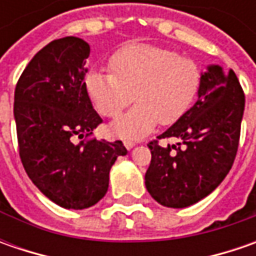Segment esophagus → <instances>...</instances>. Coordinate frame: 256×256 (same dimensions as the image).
Segmentation results:
<instances>
[{"label":"esophagus","mask_w":256,"mask_h":256,"mask_svg":"<svg viewBox=\"0 0 256 256\" xmlns=\"http://www.w3.org/2000/svg\"><path fill=\"white\" fill-rule=\"evenodd\" d=\"M124 145H125V148H126V150H131V148H134V146H135V142H134L132 140H128V138H125V140H124Z\"/></svg>","instance_id":"obj_1"}]
</instances>
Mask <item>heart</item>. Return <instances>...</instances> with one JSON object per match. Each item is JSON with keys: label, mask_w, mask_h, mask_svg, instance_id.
Instances as JSON below:
<instances>
[{"label": "heart", "mask_w": 256, "mask_h": 256, "mask_svg": "<svg viewBox=\"0 0 256 256\" xmlns=\"http://www.w3.org/2000/svg\"><path fill=\"white\" fill-rule=\"evenodd\" d=\"M112 74L92 71L85 86L95 108L115 118L132 102L128 112L112 124L122 136H141L158 124L178 121L200 91L202 72L191 58L151 44L122 46L110 58Z\"/></svg>", "instance_id": "b5f03b06"}]
</instances>
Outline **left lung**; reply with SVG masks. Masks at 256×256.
Segmentation results:
<instances>
[{"label":"left lung","instance_id":"1","mask_svg":"<svg viewBox=\"0 0 256 256\" xmlns=\"http://www.w3.org/2000/svg\"><path fill=\"white\" fill-rule=\"evenodd\" d=\"M245 95L235 72L210 65L202 74L198 100L158 139L176 138V146L148 144L151 164L145 186L168 208H185L208 196L226 176L238 151Z\"/></svg>","mask_w":256,"mask_h":256}]
</instances>
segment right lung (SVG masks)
<instances>
[{"instance_id":"1","label":"right lung","mask_w":256,"mask_h":256,"mask_svg":"<svg viewBox=\"0 0 256 256\" xmlns=\"http://www.w3.org/2000/svg\"><path fill=\"white\" fill-rule=\"evenodd\" d=\"M90 51L81 38L55 40L34 55L15 86L21 162L35 186L66 210L102 200L111 166L128 152L121 141H76L102 122L85 86Z\"/></svg>"}]
</instances>
